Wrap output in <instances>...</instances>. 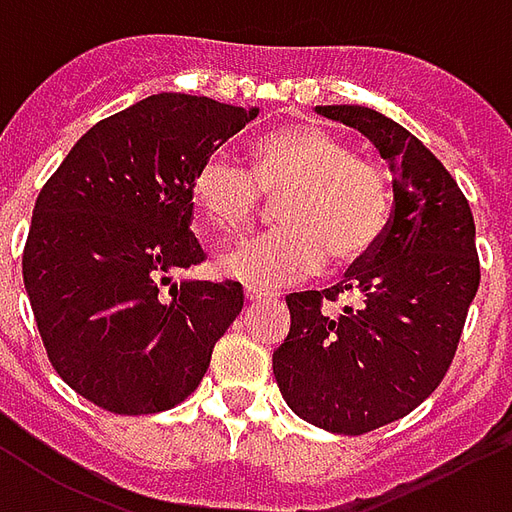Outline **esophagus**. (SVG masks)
Returning <instances> with one entry per match:
<instances>
[{
	"label": "esophagus",
	"instance_id": "34e87169",
	"mask_svg": "<svg viewBox=\"0 0 512 512\" xmlns=\"http://www.w3.org/2000/svg\"><path fill=\"white\" fill-rule=\"evenodd\" d=\"M244 298H246V304H260V301H266V295L263 293H255V290H246L244 293Z\"/></svg>",
	"mask_w": 512,
	"mask_h": 512
}]
</instances>
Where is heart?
I'll return each mask as SVG.
<instances>
[{"label": "heart", "instance_id": "b5f03b06", "mask_svg": "<svg viewBox=\"0 0 512 512\" xmlns=\"http://www.w3.org/2000/svg\"><path fill=\"white\" fill-rule=\"evenodd\" d=\"M266 198L276 206L268 236L252 238L219 260V274L268 293L317 276L328 263L352 266L380 241L391 214V187L374 162L355 157L347 140L298 121L268 132L252 149V173L225 151L200 162L192 200L219 236H238Z\"/></svg>", "mask_w": 512, "mask_h": 512}]
</instances>
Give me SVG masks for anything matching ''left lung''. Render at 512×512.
Instances as JSON below:
<instances>
[{
    "label": "left lung",
    "mask_w": 512,
    "mask_h": 512,
    "mask_svg": "<svg viewBox=\"0 0 512 512\" xmlns=\"http://www.w3.org/2000/svg\"><path fill=\"white\" fill-rule=\"evenodd\" d=\"M314 111L372 140L391 168L393 217L342 285L287 295L274 377L298 418L355 437L410 415L448 372L480 285L475 219L445 165L401 124L363 105ZM339 294L359 301L331 318L322 301Z\"/></svg>",
    "instance_id": "left-lung-1"
}]
</instances>
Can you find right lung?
<instances>
[{
    "label": "right lung",
    "instance_id": "1",
    "mask_svg": "<svg viewBox=\"0 0 512 512\" xmlns=\"http://www.w3.org/2000/svg\"><path fill=\"white\" fill-rule=\"evenodd\" d=\"M260 108L162 92L94 124L37 195L24 285L45 352L83 399L151 415L195 391L244 306L238 282H176L203 263L192 179Z\"/></svg>",
    "mask_w": 512,
    "mask_h": 512
}]
</instances>
